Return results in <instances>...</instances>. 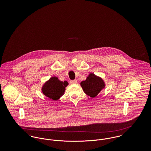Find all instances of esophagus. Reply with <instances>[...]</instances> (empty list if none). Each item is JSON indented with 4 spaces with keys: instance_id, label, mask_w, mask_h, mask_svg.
Listing matches in <instances>:
<instances>
[{
    "instance_id": "1",
    "label": "esophagus",
    "mask_w": 151,
    "mask_h": 151,
    "mask_svg": "<svg viewBox=\"0 0 151 151\" xmlns=\"http://www.w3.org/2000/svg\"><path fill=\"white\" fill-rule=\"evenodd\" d=\"M76 83H77V80H76L70 81V84H76Z\"/></svg>"
}]
</instances>
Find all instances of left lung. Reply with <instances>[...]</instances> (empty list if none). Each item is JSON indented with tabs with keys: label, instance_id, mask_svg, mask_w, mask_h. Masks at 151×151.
Listing matches in <instances>:
<instances>
[{
	"label": "left lung",
	"instance_id": "8db88e82",
	"mask_svg": "<svg viewBox=\"0 0 151 151\" xmlns=\"http://www.w3.org/2000/svg\"><path fill=\"white\" fill-rule=\"evenodd\" d=\"M84 92L91 97H95L105 87L103 80L96 76L93 73H90L85 81L80 83Z\"/></svg>",
	"mask_w": 151,
	"mask_h": 151
}]
</instances>
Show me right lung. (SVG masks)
<instances>
[{
  "mask_svg": "<svg viewBox=\"0 0 151 151\" xmlns=\"http://www.w3.org/2000/svg\"><path fill=\"white\" fill-rule=\"evenodd\" d=\"M67 81L59 80L57 77H52L46 82L42 87V92L47 97L53 100H57L65 93Z\"/></svg>",
  "mask_w": 151,
  "mask_h": 151,
  "instance_id": "add662e5",
  "label": "right lung"
}]
</instances>
